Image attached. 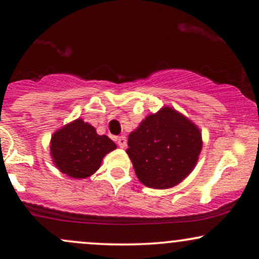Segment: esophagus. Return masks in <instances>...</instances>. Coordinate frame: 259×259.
<instances>
[{
    "label": "esophagus",
    "mask_w": 259,
    "mask_h": 259,
    "mask_svg": "<svg viewBox=\"0 0 259 259\" xmlns=\"http://www.w3.org/2000/svg\"><path fill=\"white\" fill-rule=\"evenodd\" d=\"M116 141H118V145H119V147H121V148H125V147H126V144H127V141H126V138L123 137V136L119 137L118 139H116Z\"/></svg>",
    "instance_id": "1"
}]
</instances>
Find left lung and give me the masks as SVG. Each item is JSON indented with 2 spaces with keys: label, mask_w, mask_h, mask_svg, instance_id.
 Returning <instances> with one entry per match:
<instances>
[{
  "label": "left lung",
  "mask_w": 259,
  "mask_h": 259,
  "mask_svg": "<svg viewBox=\"0 0 259 259\" xmlns=\"http://www.w3.org/2000/svg\"><path fill=\"white\" fill-rule=\"evenodd\" d=\"M203 148L196 123L169 106L147 115L128 136L126 153L145 186H177L196 167Z\"/></svg>",
  "instance_id": "1"
}]
</instances>
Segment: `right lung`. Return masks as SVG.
Segmentation results:
<instances>
[{"instance_id": "right-lung-1", "label": "right lung", "mask_w": 259, "mask_h": 259, "mask_svg": "<svg viewBox=\"0 0 259 259\" xmlns=\"http://www.w3.org/2000/svg\"><path fill=\"white\" fill-rule=\"evenodd\" d=\"M116 145L107 136L82 119H75L53 133L51 157L62 173L70 178L84 179L100 168L102 159L115 150Z\"/></svg>"}]
</instances>
